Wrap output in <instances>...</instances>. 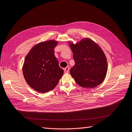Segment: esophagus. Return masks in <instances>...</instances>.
Wrapping results in <instances>:
<instances>
[{
    "mask_svg": "<svg viewBox=\"0 0 132 132\" xmlns=\"http://www.w3.org/2000/svg\"><path fill=\"white\" fill-rule=\"evenodd\" d=\"M69 71H70V67H69V66H67L65 68H64V71L65 73H68L69 72Z\"/></svg>",
    "mask_w": 132,
    "mask_h": 132,
    "instance_id": "34e87169",
    "label": "esophagus"
}]
</instances>
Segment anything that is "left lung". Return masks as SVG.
Wrapping results in <instances>:
<instances>
[{"label":"left lung","mask_w":132,"mask_h":132,"mask_svg":"<svg viewBox=\"0 0 132 132\" xmlns=\"http://www.w3.org/2000/svg\"><path fill=\"white\" fill-rule=\"evenodd\" d=\"M75 65L70 73L75 81L82 87L92 88L104 80L108 63L101 47L91 39L84 38L79 43L70 44Z\"/></svg>","instance_id":"1"}]
</instances>
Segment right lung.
<instances>
[{"label": "right lung", "mask_w": 132, "mask_h": 132, "mask_svg": "<svg viewBox=\"0 0 132 132\" xmlns=\"http://www.w3.org/2000/svg\"><path fill=\"white\" fill-rule=\"evenodd\" d=\"M57 42L53 40L35 45L26 57L22 68L24 78L30 87L40 93L54 89L64 74L54 54Z\"/></svg>", "instance_id": "add662e5"}]
</instances>
